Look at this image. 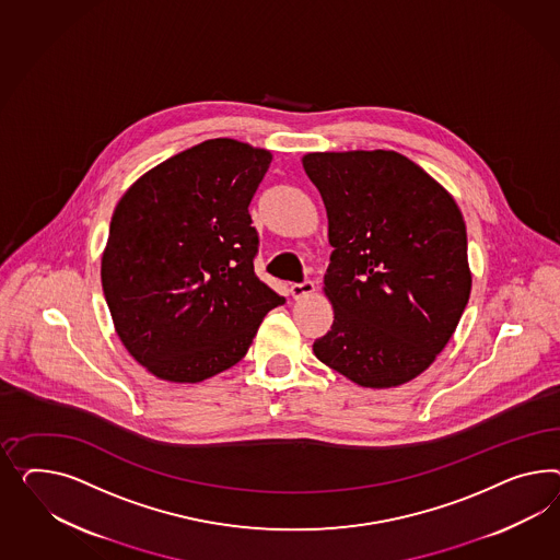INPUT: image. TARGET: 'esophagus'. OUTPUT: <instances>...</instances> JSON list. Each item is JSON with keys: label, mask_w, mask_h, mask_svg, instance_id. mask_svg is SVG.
<instances>
[{"label": "esophagus", "mask_w": 560, "mask_h": 560, "mask_svg": "<svg viewBox=\"0 0 560 560\" xmlns=\"http://www.w3.org/2000/svg\"><path fill=\"white\" fill-rule=\"evenodd\" d=\"M316 291V285H314V281H310V279H305L302 283H293L291 285V295L298 300V298H305V295H312Z\"/></svg>", "instance_id": "esophagus-1"}]
</instances>
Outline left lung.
Listing matches in <instances>:
<instances>
[{
	"label": "left lung",
	"instance_id": "8db88e82",
	"mask_svg": "<svg viewBox=\"0 0 560 560\" xmlns=\"http://www.w3.org/2000/svg\"><path fill=\"white\" fill-rule=\"evenodd\" d=\"M334 246L324 293L332 328L314 354L361 387L418 377L470 295L467 228L453 196L394 151L310 152Z\"/></svg>",
	"mask_w": 560,
	"mask_h": 560
}]
</instances>
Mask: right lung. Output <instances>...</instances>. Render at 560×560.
Returning a JSON list of instances; mask_svg holds the SVG:
<instances>
[{
    "label": "right lung",
    "mask_w": 560,
    "mask_h": 560,
    "mask_svg": "<svg viewBox=\"0 0 560 560\" xmlns=\"http://www.w3.org/2000/svg\"><path fill=\"white\" fill-rule=\"evenodd\" d=\"M271 159L212 138L144 173L118 201L102 288L121 345L154 377L199 383L234 366L285 302L255 272L248 213Z\"/></svg>",
    "instance_id": "add662e5"
}]
</instances>
